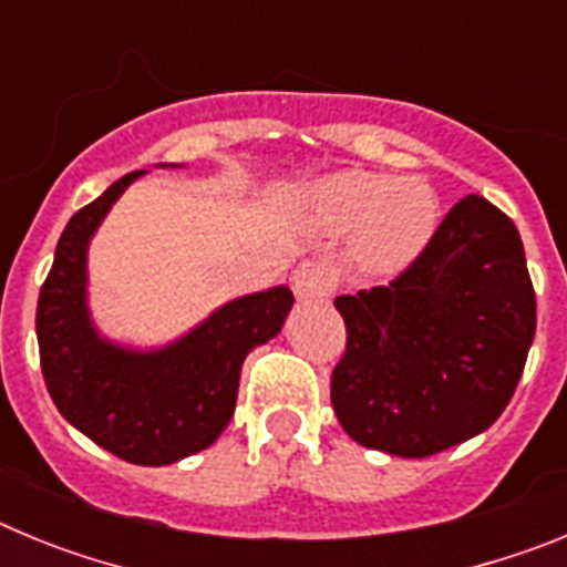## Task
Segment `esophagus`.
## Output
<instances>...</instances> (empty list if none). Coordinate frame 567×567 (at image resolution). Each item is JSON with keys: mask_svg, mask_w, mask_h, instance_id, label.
Masks as SVG:
<instances>
[{"mask_svg": "<svg viewBox=\"0 0 567 567\" xmlns=\"http://www.w3.org/2000/svg\"><path fill=\"white\" fill-rule=\"evenodd\" d=\"M292 287L300 300H323L332 295L334 275L320 260H303L292 275Z\"/></svg>", "mask_w": 567, "mask_h": 567, "instance_id": "34e87169", "label": "esophagus"}]
</instances>
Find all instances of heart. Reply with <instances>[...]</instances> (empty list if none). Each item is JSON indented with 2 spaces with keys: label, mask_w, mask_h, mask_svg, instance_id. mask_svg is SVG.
<instances>
[{
  "label": "heart",
  "mask_w": 567,
  "mask_h": 567,
  "mask_svg": "<svg viewBox=\"0 0 567 567\" xmlns=\"http://www.w3.org/2000/svg\"><path fill=\"white\" fill-rule=\"evenodd\" d=\"M312 207L334 233L354 229V260L372 275L403 272L432 244L440 224L437 193L417 175H329L312 189Z\"/></svg>",
  "instance_id": "b5f03b06"
}]
</instances>
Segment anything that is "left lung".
I'll return each mask as SVG.
<instances>
[{
  "instance_id": "obj_1",
  "label": "left lung",
  "mask_w": 567,
  "mask_h": 567,
  "mask_svg": "<svg viewBox=\"0 0 567 567\" xmlns=\"http://www.w3.org/2000/svg\"><path fill=\"white\" fill-rule=\"evenodd\" d=\"M332 405L354 443L432 457L485 432L514 398L537 329L523 238L480 195L454 204L389 287L340 295Z\"/></svg>"
}]
</instances>
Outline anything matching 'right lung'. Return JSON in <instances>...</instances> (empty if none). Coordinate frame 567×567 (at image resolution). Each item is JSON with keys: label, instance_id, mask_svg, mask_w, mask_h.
Masks as SVG:
<instances>
[{"label": "right lung", "instance_id": "add662e5", "mask_svg": "<svg viewBox=\"0 0 567 567\" xmlns=\"http://www.w3.org/2000/svg\"><path fill=\"white\" fill-rule=\"evenodd\" d=\"M138 175L144 169L110 184L64 227L39 292V360L68 423L127 463L169 465L213 445L227 429L244 358L280 332L295 298L287 287L238 298L155 352L99 338L84 303L87 244Z\"/></svg>", "mask_w": 567, "mask_h": 567}]
</instances>
